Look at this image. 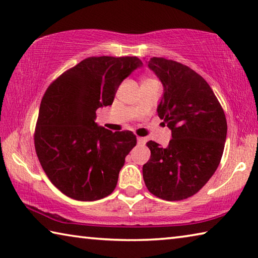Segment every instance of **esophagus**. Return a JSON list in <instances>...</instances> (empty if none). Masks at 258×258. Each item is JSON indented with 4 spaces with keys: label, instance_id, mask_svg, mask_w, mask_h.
Returning <instances> with one entry per match:
<instances>
[{
    "label": "esophagus",
    "instance_id": "1",
    "mask_svg": "<svg viewBox=\"0 0 258 258\" xmlns=\"http://www.w3.org/2000/svg\"><path fill=\"white\" fill-rule=\"evenodd\" d=\"M147 142V139H145V138H140V137H138V143L139 145H145V143Z\"/></svg>",
    "mask_w": 258,
    "mask_h": 258
}]
</instances>
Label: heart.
I'll use <instances>...</instances> for the list:
<instances>
[{"mask_svg": "<svg viewBox=\"0 0 258 258\" xmlns=\"http://www.w3.org/2000/svg\"><path fill=\"white\" fill-rule=\"evenodd\" d=\"M150 80V78H148V80H145V81H149Z\"/></svg>", "mask_w": 258, "mask_h": 258, "instance_id": "b5f03b06", "label": "heart"}]
</instances>
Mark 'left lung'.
<instances>
[{
    "mask_svg": "<svg viewBox=\"0 0 258 258\" xmlns=\"http://www.w3.org/2000/svg\"><path fill=\"white\" fill-rule=\"evenodd\" d=\"M148 67L164 86L157 112L172 131V140L166 148L147 143L151 156L143 165V180L156 197L183 200L197 194L220 165L226 118L211 86L191 68L156 56Z\"/></svg>",
    "mask_w": 258,
    "mask_h": 258,
    "instance_id": "1",
    "label": "left lung"
}]
</instances>
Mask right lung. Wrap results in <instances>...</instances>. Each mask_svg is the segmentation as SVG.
I'll list each match as a JSON object with an SVG mask.
<instances>
[{
    "mask_svg": "<svg viewBox=\"0 0 258 258\" xmlns=\"http://www.w3.org/2000/svg\"><path fill=\"white\" fill-rule=\"evenodd\" d=\"M142 66L137 56H90L47 87L35 128V150L52 184L67 197L94 202L115 190L137 137L99 126L95 111L112 104L120 83Z\"/></svg>",
    "mask_w": 258,
    "mask_h": 258,
    "instance_id": "right-lung-1",
    "label": "right lung"
}]
</instances>
